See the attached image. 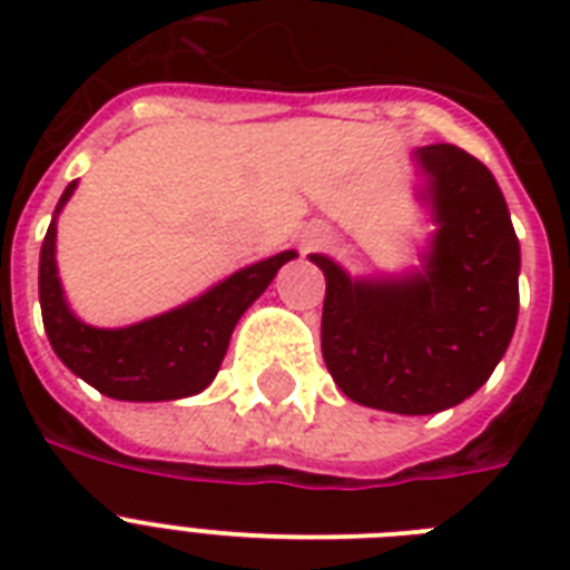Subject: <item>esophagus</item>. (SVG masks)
Listing matches in <instances>:
<instances>
[{
    "instance_id": "1",
    "label": "esophagus",
    "mask_w": 570,
    "mask_h": 570,
    "mask_svg": "<svg viewBox=\"0 0 570 570\" xmlns=\"http://www.w3.org/2000/svg\"><path fill=\"white\" fill-rule=\"evenodd\" d=\"M325 242H328V233L320 230V233H313L311 239H307V245H325Z\"/></svg>"
}]
</instances>
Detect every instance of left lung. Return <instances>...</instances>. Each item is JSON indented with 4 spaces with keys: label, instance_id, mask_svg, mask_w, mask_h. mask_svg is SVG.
Masks as SVG:
<instances>
[{
    "label": "left lung",
    "instance_id": "1",
    "mask_svg": "<svg viewBox=\"0 0 570 570\" xmlns=\"http://www.w3.org/2000/svg\"><path fill=\"white\" fill-rule=\"evenodd\" d=\"M434 224L420 268L352 277L325 254L322 357L352 402L438 414L473 396L518 325L521 245L494 174L455 145L414 150Z\"/></svg>",
    "mask_w": 570,
    "mask_h": 570
}]
</instances>
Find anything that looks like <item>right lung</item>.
Instances as JSON below:
<instances>
[{
  "label": "right lung",
  "instance_id": "add662e5",
  "mask_svg": "<svg viewBox=\"0 0 570 570\" xmlns=\"http://www.w3.org/2000/svg\"><path fill=\"white\" fill-rule=\"evenodd\" d=\"M76 189L70 183L40 245L38 293L47 337L61 364L102 396L124 402H171L209 387L242 313L266 293L277 268L295 259L281 250L209 286L204 295L127 328L85 325L65 298L56 266V218Z\"/></svg>",
  "mask_w": 570,
  "mask_h": 570
}]
</instances>
